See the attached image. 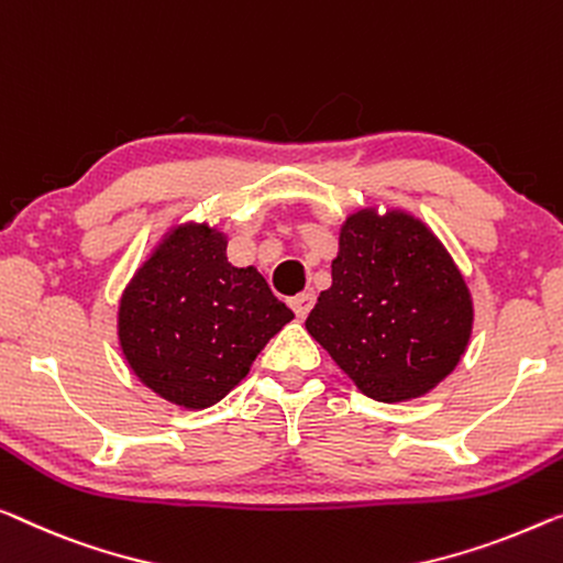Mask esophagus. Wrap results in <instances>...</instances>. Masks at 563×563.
Listing matches in <instances>:
<instances>
[{"label": "esophagus", "mask_w": 563, "mask_h": 563, "mask_svg": "<svg viewBox=\"0 0 563 563\" xmlns=\"http://www.w3.org/2000/svg\"><path fill=\"white\" fill-rule=\"evenodd\" d=\"M313 303H316L313 292H298V296H292L288 300V306L292 308V313H296L298 318H306L310 313V308H313Z\"/></svg>", "instance_id": "esophagus-1"}]
</instances>
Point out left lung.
I'll return each mask as SVG.
<instances>
[{"instance_id": "obj_1", "label": "left lung", "mask_w": 563, "mask_h": 563, "mask_svg": "<svg viewBox=\"0 0 563 563\" xmlns=\"http://www.w3.org/2000/svg\"><path fill=\"white\" fill-rule=\"evenodd\" d=\"M306 329L366 397L430 391L465 354L473 306L438 238L409 214L358 212Z\"/></svg>"}]
</instances>
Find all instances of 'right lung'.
<instances>
[{"instance_id":"right-lung-1","label":"right lung","mask_w":563,"mask_h":563,"mask_svg":"<svg viewBox=\"0 0 563 563\" xmlns=\"http://www.w3.org/2000/svg\"><path fill=\"white\" fill-rule=\"evenodd\" d=\"M228 240L181 228L121 300L123 354L141 382L189 409L220 401L292 318L255 267L228 263Z\"/></svg>"}]
</instances>
